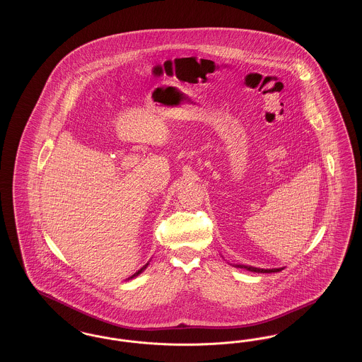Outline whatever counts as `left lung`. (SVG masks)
<instances>
[{"label": "left lung", "mask_w": 362, "mask_h": 362, "mask_svg": "<svg viewBox=\"0 0 362 362\" xmlns=\"http://www.w3.org/2000/svg\"><path fill=\"white\" fill-rule=\"evenodd\" d=\"M238 267H240V269H247V270L254 272V273H278V272H281V270H282V269H258V267H252V266H243V264H239Z\"/></svg>", "instance_id": "8db88e82"}]
</instances>
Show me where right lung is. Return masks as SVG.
Listing matches in <instances>:
<instances>
[{"mask_svg":"<svg viewBox=\"0 0 362 362\" xmlns=\"http://www.w3.org/2000/svg\"><path fill=\"white\" fill-rule=\"evenodd\" d=\"M146 266H148V263H146V264H145V266H144V267H142V269H141V270H138L137 273H136V274H134V276H130V278H134V276H137L138 274H139V273H141V272H142V270H144V269H146Z\"/></svg>","mask_w":362,"mask_h":362,"instance_id":"1","label":"right lung"}]
</instances>
